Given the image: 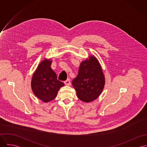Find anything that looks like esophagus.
<instances>
[{"label": "esophagus", "mask_w": 147, "mask_h": 147, "mask_svg": "<svg viewBox=\"0 0 147 147\" xmlns=\"http://www.w3.org/2000/svg\"><path fill=\"white\" fill-rule=\"evenodd\" d=\"M64 84H65V85H67V86L70 85H71V81H70V80L68 79H67V80H65V81L64 82Z\"/></svg>", "instance_id": "esophagus-1"}]
</instances>
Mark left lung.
I'll return each mask as SVG.
<instances>
[{
  "label": "left lung",
  "mask_w": 147,
  "mask_h": 147,
  "mask_svg": "<svg viewBox=\"0 0 147 147\" xmlns=\"http://www.w3.org/2000/svg\"><path fill=\"white\" fill-rule=\"evenodd\" d=\"M78 97L85 102L97 99L104 88L105 76L97 59L90 56L80 63L78 75L72 80Z\"/></svg>",
  "instance_id": "1"
}]
</instances>
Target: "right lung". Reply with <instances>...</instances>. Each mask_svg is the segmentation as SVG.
<instances>
[{"label": "right lung", "mask_w": 147, "mask_h": 147, "mask_svg": "<svg viewBox=\"0 0 147 147\" xmlns=\"http://www.w3.org/2000/svg\"><path fill=\"white\" fill-rule=\"evenodd\" d=\"M52 61L45 59L39 64L32 78L31 86L34 95L44 102L53 100L59 89L64 85L57 79L50 65Z\"/></svg>", "instance_id": "right-lung-1"}]
</instances>
